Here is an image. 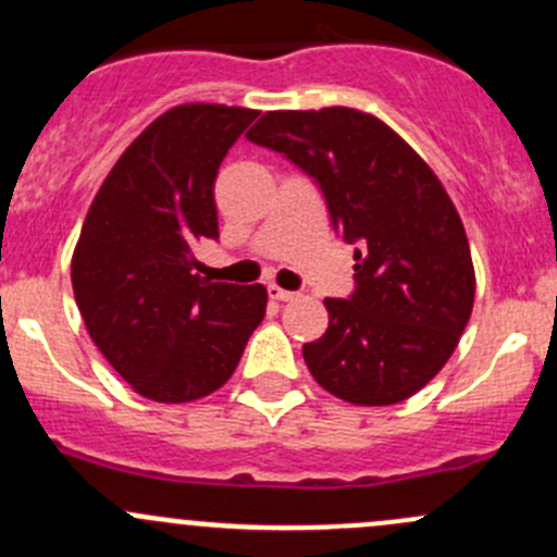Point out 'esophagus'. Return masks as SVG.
<instances>
[{"label": "esophagus", "instance_id": "1", "mask_svg": "<svg viewBox=\"0 0 557 557\" xmlns=\"http://www.w3.org/2000/svg\"><path fill=\"white\" fill-rule=\"evenodd\" d=\"M269 299H274V301H294L296 294H294V290L280 288V285H269Z\"/></svg>", "mask_w": 557, "mask_h": 557}]
</instances>
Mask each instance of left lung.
<instances>
[{"label":"left lung","mask_w":557,"mask_h":557,"mask_svg":"<svg viewBox=\"0 0 557 557\" xmlns=\"http://www.w3.org/2000/svg\"><path fill=\"white\" fill-rule=\"evenodd\" d=\"M247 139L320 185L356 247V290L325 299L329 329L301 347L320 387L361 407L398 404L440 374L474 307L458 210L431 166L380 117L350 107L274 110Z\"/></svg>","instance_id":"1"}]
</instances>
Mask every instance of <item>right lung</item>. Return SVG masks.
<instances>
[{
    "mask_svg": "<svg viewBox=\"0 0 557 557\" xmlns=\"http://www.w3.org/2000/svg\"><path fill=\"white\" fill-rule=\"evenodd\" d=\"M256 115L172 107L123 150L91 201L72 288L94 345L139 396H210L267 312L263 285L210 283L194 258L196 243L218 239V170Z\"/></svg>",
    "mask_w": 557,
    "mask_h": 557,
    "instance_id": "1",
    "label": "right lung"
}]
</instances>
